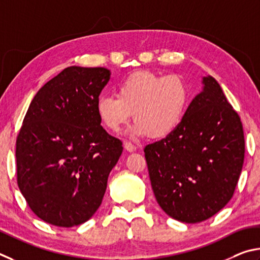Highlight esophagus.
Masks as SVG:
<instances>
[{
	"label": "esophagus",
	"instance_id": "esophagus-1",
	"mask_svg": "<svg viewBox=\"0 0 260 260\" xmlns=\"http://www.w3.org/2000/svg\"><path fill=\"white\" fill-rule=\"evenodd\" d=\"M123 146H124V148L126 149V151L130 152V153L136 152V149H137V147H136V145L131 144V143H129V142H125L124 144H123Z\"/></svg>",
	"mask_w": 260,
	"mask_h": 260
}]
</instances>
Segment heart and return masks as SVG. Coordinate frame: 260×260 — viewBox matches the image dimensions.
<instances>
[{"label":"heart","instance_id":"heart-1","mask_svg":"<svg viewBox=\"0 0 260 260\" xmlns=\"http://www.w3.org/2000/svg\"><path fill=\"white\" fill-rule=\"evenodd\" d=\"M189 102L190 90L183 77L140 71L118 84L116 95H100L95 112L112 133H118L134 114V135L163 139L183 123Z\"/></svg>","mask_w":260,"mask_h":260}]
</instances>
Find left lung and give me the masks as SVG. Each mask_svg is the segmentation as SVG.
Wrapping results in <instances>:
<instances>
[{
  "mask_svg": "<svg viewBox=\"0 0 260 260\" xmlns=\"http://www.w3.org/2000/svg\"><path fill=\"white\" fill-rule=\"evenodd\" d=\"M202 83L178 129L144 149L158 206L187 224L207 220L229 203L244 161L239 114L212 76Z\"/></svg>",
  "mask_w": 260,
  "mask_h": 260,
  "instance_id": "1",
  "label": "left lung"
}]
</instances>
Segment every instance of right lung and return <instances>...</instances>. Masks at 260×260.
<instances>
[{
  "label": "right lung",
  "instance_id": "right-lung-1",
  "mask_svg": "<svg viewBox=\"0 0 260 260\" xmlns=\"http://www.w3.org/2000/svg\"><path fill=\"white\" fill-rule=\"evenodd\" d=\"M111 79L104 67H67L41 88L16 143L17 181L36 216L73 227L102 204L121 140L100 125L95 102Z\"/></svg>",
  "mask_w": 260,
  "mask_h": 260
}]
</instances>
